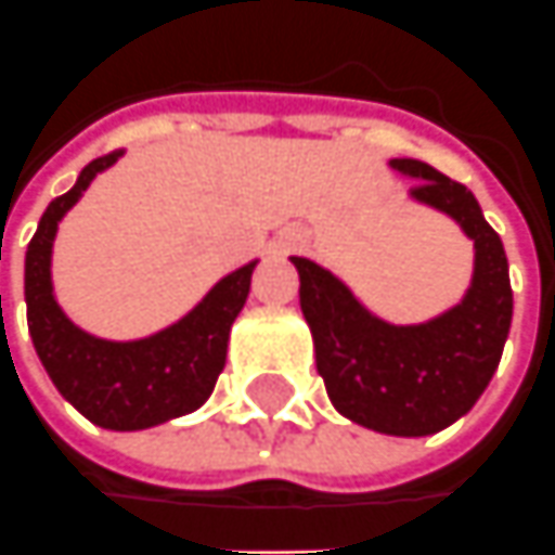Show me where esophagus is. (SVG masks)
<instances>
[{"instance_id": "obj_1", "label": "esophagus", "mask_w": 555, "mask_h": 555, "mask_svg": "<svg viewBox=\"0 0 555 555\" xmlns=\"http://www.w3.org/2000/svg\"><path fill=\"white\" fill-rule=\"evenodd\" d=\"M305 241H308V232H305V229H286L284 235H281V250H284V254H293V250L305 247Z\"/></svg>"}]
</instances>
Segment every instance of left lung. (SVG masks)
Wrapping results in <instances>:
<instances>
[{"label":"left lung","instance_id":"left-lung-1","mask_svg":"<svg viewBox=\"0 0 555 555\" xmlns=\"http://www.w3.org/2000/svg\"><path fill=\"white\" fill-rule=\"evenodd\" d=\"M389 168L414 181V205L450 217L475 244L472 281L453 308L423 323H389L338 274L305 256L289 259L335 411L380 435L423 438L453 426L483 396L511 332L514 293L504 244L475 193L423 159L399 156Z\"/></svg>","mask_w":555,"mask_h":555}]
</instances>
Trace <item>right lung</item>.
Wrapping results in <instances>:
<instances>
[{"label": "right lung", "instance_id": "add662e5", "mask_svg": "<svg viewBox=\"0 0 555 555\" xmlns=\"http://www.w3.org/2000/svg\"><path fill=\"white\" fill-rule=\"evenodd\" d=\"M124 151L83 166L75 186L56 196L41 214L26 247V323L44 372L60 396L111 431H141L193 414L214 392L227 365L229 328L241 314L259 259L229 271L205 293L193 311L171 326L132 341H111L72 323L53 293V241L87 186L111 168Z\"/></svg>", "mask_w": 555, "mask_h": 555}]
</instances>
